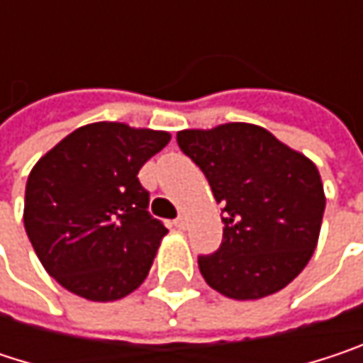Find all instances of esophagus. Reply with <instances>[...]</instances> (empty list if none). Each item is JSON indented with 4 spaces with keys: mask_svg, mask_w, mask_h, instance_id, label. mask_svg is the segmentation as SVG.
Listing matches in <instances>:
<instances>
[{
    "mask_svg": "<svg viewBox=\"0 0 363 363\" xmlns=\"http://www.w3.org/2000/svg\"><path fill=\"white\" fill-rule=\"evenodd\" d=\"M186 225H189V223H186V216H179V218L174 220V227H177V229H186Z\"/></svg>",
    "mask_w": 363,
    "mask_h": 363,
    "instance_id": "34e87169",
    "label": "esophagus"
}]
</instances>
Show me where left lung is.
<instances>
[{
  "label": "left lung",
  "instance_id": "left-lung-1",
  "mask_svg": "<svg viewBox=\"0 0 363 363\" xmlns=\"http://www.w3.org/2000/svg\"><path fill=\"white\" fill-rule=\"evenodd\" d=\"M177 140L223 206V244L197 260L206 284L233 301L286 288L320 240L326 193L315 164L244 121L181 130Z\"/></svg>",
  "mask_w": 363,
  "mask_h": 363
}]
</instances>
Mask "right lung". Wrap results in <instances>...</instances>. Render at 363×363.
I'll use <instances>...</instances> for the list:
<instances>
[{"mask_svg": "<svg viewBox=\"0 0 363 363\" xmlns=\"http://www.w3.org/2000/svg\"><path fill=\"white\" fill-rule=\"evenodd\" d=\"M170 132L96 121L41 155L25 191V229L43 269L69 292L111 303L149 275L168 229L149 216L138 172Z\"/></svg>", "mask_w": 363, "mask_h": 363, "instance_id": "1", "label": "right lung"}]
</instances>
